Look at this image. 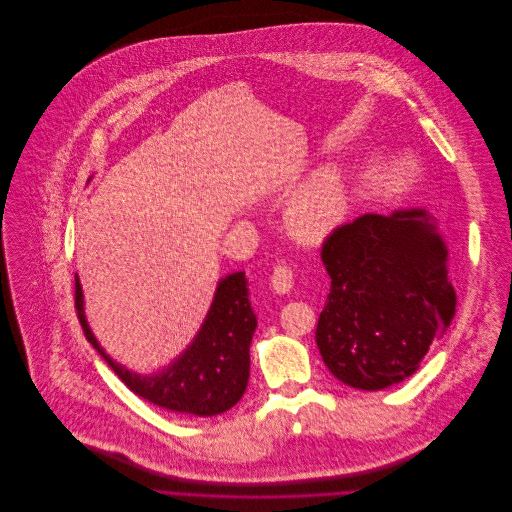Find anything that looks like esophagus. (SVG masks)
Instances as JSON below:
<instances>
[{
	"mask_svg": "<svg viewBox=\"0 0 512 512\" xmlns=\"http://www.w3.org/2000/svg\"><path fill=\"white\" fill-rule=\"evenodd\" d=\"M272 290L280 295L290 292L293 288V270L288 265H278L270 276Z\"/></svg>",
	"mask_w": 512,
	"mask_h": 512,
	"instance_id": "1",
	"label": "esophagus"
}]
</instances>
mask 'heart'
I'll return each mask as SVG.
<instances>
[{"label": "heart", "mask_w": 512, "mask_h": 512, "mask_svg": "<svg viewBox=\"0 0 512 512\" xmlns=\"http://www.w3.org/2000/svg\"><path fill=\"white\" fill-rule=\"evenodd\" d=\"M351 190L345 172L324 165L305 178L286 201V222L293 236L305 242L330 238L347 219Z\"/></svg>", "instance_id": "b5f03b06"}]
</instances>
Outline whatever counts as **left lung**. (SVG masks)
Here are the masks:
<instances>
[{
    "label": "left lung",
    "instance_id": "8db88e82",
    "mask_svg": "<svg viewBox=\"0 0 512 512\" xmlns=\"http://www.w3.org/2000/svg\"><path fill=\"white\" fill-rule=\"evenodd\" d=\"M447 244L426 209L363 215L322 245L330 293L317 324L324 365L351 388L413 376L455 317Z\"/></svg>",
    "mask_w": 512,
    "mask_h": 512
}]
</instances>
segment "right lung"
<instances>
[{
    "mask_svg": "<svg viewBox=\"0 0 512 512\" xmlns=\"http://www.w3.org/2000/svg\"><path fill=\"white\" fill-rule=\"evenodd\" d=\"M74 282L76 311L86 340L136 395L171 413L192 416L224 413L242 399L249 380V345L257 328L245 272L220 278L207 317L192 343L153 374L134 372L105 353L86 320L78 276Z\"/></svg>",
    "mask_w": 512,
    "mask_h": 512,
    "instance_id": "obj_1",
    "label": "right lung"
}]
</instances>
